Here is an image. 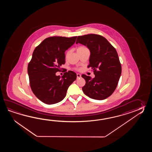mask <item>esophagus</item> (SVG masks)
Wrapping results in <instances>:
<instances>
[{
  "label": "esophagus",
  "mask_w": 152,
  "mask_h": 152,
  "mask_svg": "<svg viewBox=\"0 0 152 152\" xmlns=\"http://www.w3.org/2000/svg\"><path fill=\"white\" fill-rule=\"evenodd\" d=\"M77 79L78 78H79V77H81V75L80 74H79V73H77Z\"/></svg>",
  "instance_id": "34e87169"
}]
</instances>
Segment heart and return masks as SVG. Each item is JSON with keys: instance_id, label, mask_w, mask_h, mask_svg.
I'll return each instance as SVG.
<instances>
[{"instance_id": "b5f03b06", "label": "heart", "mask_w": 152, "mask_h": 152, "mask_svg": "<svg viewBox=\"0 0 152 152\" xmlns=\"http://www.w3.org/2000/svg\"><path fill=\"white\" fill-rule=\"evenodd\" d=\"M85 48V47H83V46H81V47H78L77 49V50H81V49H83ZM68 54V52H67V55Z\"/></svg>"}]
</instances>
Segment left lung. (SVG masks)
<instances>
[{
	"instance_id": "1",
	"label": "left lung",
	"mask_w": 152,
	"mask_h": 152,
	"mask_svg": "<svg viewBox=\"0 0 152 152\" xmlns=\"http://www.w3.org/2000/svg\"><path fill=\"white\" fill-rule=\"evenodd\" d=\"M86 46L90 51L91 67L95 77L83 75L86 81L82 90L88 97L96 100H103L113 94L120 79L122 67L115 48L107 39L96 34L77 37L76 43Z\"/></svg>"
}]
</instances>
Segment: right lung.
<instances>
[{"mask_svg":"<svg viewBox=\"0 0 152 152\" xmlns=\"http://www.w3.org/2000/svg\"><path fill=\"white\" fill-rule=\"evenodd\" d=\"M77 36L50 37L44 39L32 53L28 66L30 87L38 99L47 104L64 99L68 87L77 79L74 72H65L60 77L56 73L65 64V52L74 45Z\"/></svg>","mask_w":152,"mask_h":152,"instance_id":"obj_1","label":"right lung"}]
</instances>
